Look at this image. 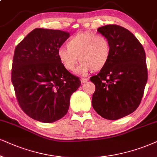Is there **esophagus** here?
<instances>
[{"instance_id":"esophagus-1","label":"esophagus","mask_w":157,"mask_h":157,"mask_svg":"<svg viewBox=\"0 0 157 157\" xmlns=\"http://www.w3.org/2000/svg\"><path fill=\"white\" fill-rule=\"evenodd\" d=\"M80 81H81V82H82V83H85V82H86L87 81H88V79H86V78H81L80 79Z\"/></svg>"}]
</instances>
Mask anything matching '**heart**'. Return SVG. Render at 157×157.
Masks as SVG:
<instances>
[{"mask_svg":"<svg viewBox=\"0 0 157 157\" xmlns=\"http://www.w3.org/2000/svg\"><path fill=\"white\" fill-rule=\"evenodd\" d=\"M61 64L67 71H73L78 60L77 72L86 75L91 69L99 71L107 64L111 55V45L104 35L90 32L77 33L67 42V47L57 51ZM79 59H78V57Z\"/></svg>","mask_w":157,"mask_h":157,"instance_id":"obj_1","label":"heart"}]
</instances>
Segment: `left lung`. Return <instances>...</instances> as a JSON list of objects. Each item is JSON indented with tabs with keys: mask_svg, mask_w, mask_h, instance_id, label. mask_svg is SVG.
Here are the masks:
<instances>
[{
	"mask_svg": "<svg viewBox=\"0 0 157 157\" xmlns=\"http://www.w3.org/2000/svg\"><path fill=\"white\" fill-rule=\"evenodd\" d=\"M98 31L111 45L109 60L98 75L91 77L96 90L93 109L102 117L116 120L137 109L148 80L144 47L131 32L116 25Z\"/></svg>",
	"mask_w": 157,
	"mask_h": 157,
	"instance_id": "obj_1",
	"label": "left lung"
}]
</instances>
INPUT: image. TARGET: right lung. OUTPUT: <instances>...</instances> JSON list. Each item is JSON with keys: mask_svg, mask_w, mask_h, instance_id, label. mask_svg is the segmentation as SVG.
Masks as SVG:
<instances>
[{"mask_svg": "<svg viewBox=\"0 0 157 157\" xmlns=\"http://www.w3.org/2000/svg\"><path fill=\"white\" fill-rule=\"evenodd\" d=\"M69 33L36 28L16 47L11 82L21 109L41 122L60 120L68 112L70 97L80 86L78 77L64 68L57 51Z\"/></svg>", "mask_w": 157, "mask_h": 157, "instance_id": "add662e5", "label": "right lung"}]
</instances>
